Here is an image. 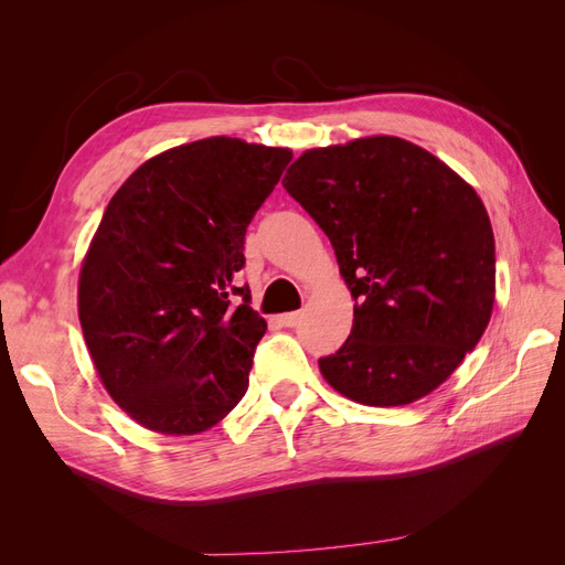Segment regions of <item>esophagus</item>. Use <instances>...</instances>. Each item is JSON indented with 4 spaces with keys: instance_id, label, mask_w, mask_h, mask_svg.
<instances>
[{
    "instance_id": "esophagus-1",
    "label": "esophagus",
    "mask_w": 565,
    "mask_h": 565,
    "mask_svg": "<svg viewBox=\"0 0 565 565\" xmlns=\"http://www.w3.org/2000/svg\"><path fill=\"white\" fill-rule=\"evenodd\" d=\"M280 324H285V328H297V324L301 322V313L297 311V313H282L280 318Z\"/></svg>"
}]
</instances>
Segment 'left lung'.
Instances as JSON below:
<instances>
[{
  "label": "left lung",
  "instance_id": "left-lung-1",
  "mask_svg": "<svg viewBox=\"0 0 565 565\" xmlns=\"http://www.w3.org/2000/svg\"><path fill=\"white\" fill-rule=\"evenodd\" d=\"M282 185L330 237L355 299L349 339L318 361L322 377L374 407L446 382L494 303V237L473 188L398 136L306 150Z\"/></svg>",
  "mask_w": 565,
  "mask_h": 565
}]
</instances>
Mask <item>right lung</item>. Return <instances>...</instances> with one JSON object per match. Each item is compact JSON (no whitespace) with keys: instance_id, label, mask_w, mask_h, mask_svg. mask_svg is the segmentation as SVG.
<instances>
[{"instance_id":"add662e5","label":"right lung","mask_w":565,"mask_h":565,"mask_svg":"<svg viewBox=\"0 0 565 565\" xmlns=\"http://www.w3.org/2000/svg\"><path fill=\"white\" fill-rule=\"evenodd\" d=\"M289 160L212 136L150 158L108 202L79 270V322L110 398L146 429L207 431L245 396L266 320L235 273Z\"/></svg>"}]
</instances>
